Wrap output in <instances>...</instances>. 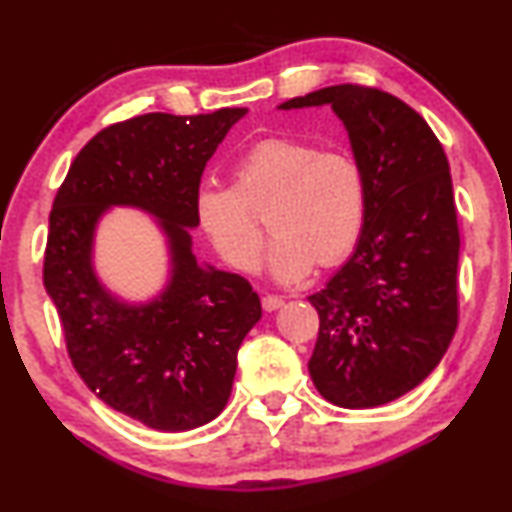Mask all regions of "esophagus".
Returning <instances> with one entry per match:
<instances>
[{
    "instance_id": "obj_1",
    "label": "esophagus",
    "mask_w": 512,
    "mask_h": 512,
    "mask_svg": "<svg viewBox=\"0 0 512 512\" xmlns=\"http://www.w3.org/2000/svg\"><path fill=\"white\" fill-rule=\"evenodd\" d=\"M281 305H283V298H281V295H272V293H267V295H264V298H262V307H264V310H267V312L279 310Z\"/></svg>"
}]
</instances>
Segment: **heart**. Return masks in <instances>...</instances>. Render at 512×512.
I'll return each instance as SVG.
<instances>
[{
    "label": "heart",
    "instance_id": "heart-1",
    "mask_svg": "<svg viewBox=\"0 0 512 512\" xmlns=\"http://www.w3.org/2000/svg\"><path fill=\"white\" fill-rule=\"evenodd\" d=\"M197 224L236 272L260 269L264 226L274 233L269 267L279 281H300L334 267L355 250L365 229L367 181L343 150H319L303 138L257 140L231 166V188H202Z\"/></svg>",
    "mask_w": 512,
    "mask_h": 512
}]
</instances>
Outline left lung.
Returning a JSON list of instances; mask_svg holds the SVG:
<instances>
[{
    "label": "left lung",
    "mask_w": 512,
    "mask_h": 512,
    "mask_svg": "<svg viewBox=\"0 0 512 512\" xmlns=\"http://www.w3.org/2000/svg\"><path fill=\"white\" fill-rule=\"evenodd\" d=\"M331 109L367 181L365 229L322 291L310 377L341 408H377L422 384L458 329L460 231L446 152L391 92L341 83L281 109Z\"/></svg>",
    "instance_id": "1"
}]
</instances>
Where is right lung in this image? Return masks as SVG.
Wrapping results in <instances>:
<instances>
[{
	"label": "right lung",
	"mask_w": 512,
	"mask_h": 512,
	"mask_svg": "<svg viewBox=\"0 0 512 512\" xmlns=\"http://www.w3.org/2000/svg\"><path fill=\"white\" fill-rule=\"evenodd\" d=\"M248 109L140 114L102 128L57 190L42 281L71 365L109 408L159 432H186L226 408L238 348L262 305L240 274L200 267L186 226H197L202 171ZM109 204L143 206L163 219L172 283L155 304L128 308L94 279L91 233Z\"/></svg>",
	"instance_id": "obj_1"
}]
</instances>
